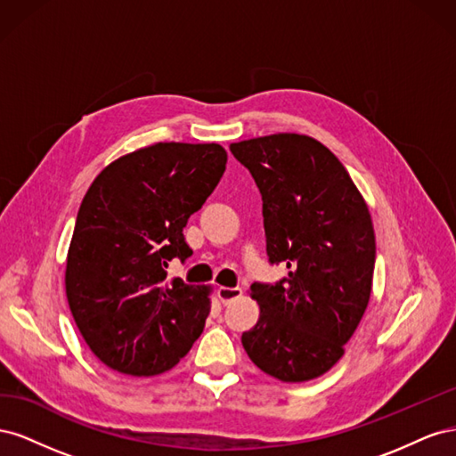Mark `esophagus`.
<instances>
[{"label": "esophagus", "instance_id": "1", "mask_svg": "<svg viewBox=\"0 0 456 456\" xmlns=\"http://www.w3.org/2000/svg\"><path fill=\"white\" fill-rule=\"evenodd\" d=\"M216 295L223 305H228V302H232L238 295H241V289L240 287H218Z\"/></svg>", "mask_w": 456, "mask_h": 456}]
</instances>
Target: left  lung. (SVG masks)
<instances>
[{
    "label": "left lung",
    "mask_w": 456,
    "mask_h": 456,
    "mask_svg": "<svg viewBox=\"0 0 456 456\" xmlns=\"http://www.w3.org/2000/svg\"><path fill=\"white\" fill-rule=\"evenodd\" d=\"M230 151L260 190L268 262L289 268L280 281L251 285L260 317L243 348L283 382L322 377L369 305L377 245L367 205L333 151L310 136H260Z\"/></svg>",
    "instance_id": "1"
}]
</instances>
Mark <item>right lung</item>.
I'll use <instances>...</instances> for the list:
<instances>
[{"label": "right lung", "instance_id": "right-lung-1", "mask_svg": "<svg viewBox=\"0 0 456 456\" xmlns=\"http://www.w3.org/2000/svg\"><path fill=\"white\" fill-rule=\"evenodd\" d=\"M218 144L158 142L110 163L81 201L66 260V297L91 352L123 375L175 367L201 335L209 289L167 281L184 262L188 218L226 171Z\"/></svg>", "mask_w": 456, "mask_h": 456}]
</instances>
